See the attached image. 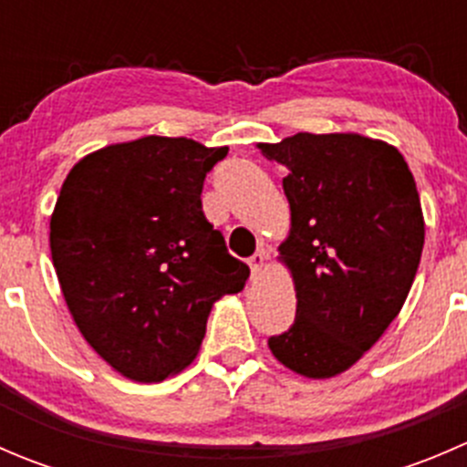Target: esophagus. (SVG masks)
<instances>
[{"instance_id": "34e87169", "label": "esophagus", "mask_w": 467, "mask_h": 467, "mask_svg": "<svg viewBox=\"0 0 467 467\" xmlns=\"http://www.w3.org/2000/svg\"><path fill=\"white\" fill-rule=\"evenodd\" d=\"M266 260H268L266 251H257L255 255L248 257V266H251L253 277H257V273H262V268H264V264H266Z\"/></svg>"}]
</instances>
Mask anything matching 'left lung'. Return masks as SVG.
<instances>
[{"mask_svg": "<svg viewBox=\"0 0 467 467\" xmlns=\"http://www.w3.org/2000/svg\"><path fill=\"white\" fill-rule=\"evenodd\" d=\"M260 149L289 169L291 233L280 255L298 300L294 325L268 348L305 378H334L407 300L425 244L416 181L395 146L364 135L298 133Z\"/></svg>", "mask_w": 467, "mask_h": 467, "instance_id": "obj_1", "label": "left lung"}]
</instances>
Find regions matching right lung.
<instances>
[{"mask_svg": "<svg viewBox=\"0 0 467 467\" xmlns=\"http://www.w3.org/2000/svg\"><path fill=\"white\" fill-rule=\"evenodd\" d=\"M228 146L149 138L89 153L51 214V260L86 341L135 381H160L199 352L212 305L237 294L248 266L201 207Z\"/></svg>", "mask_w": 467, "mask_h": 467, "instance_id": "right-lung-1", "label": "right lung"}]
</instances>
